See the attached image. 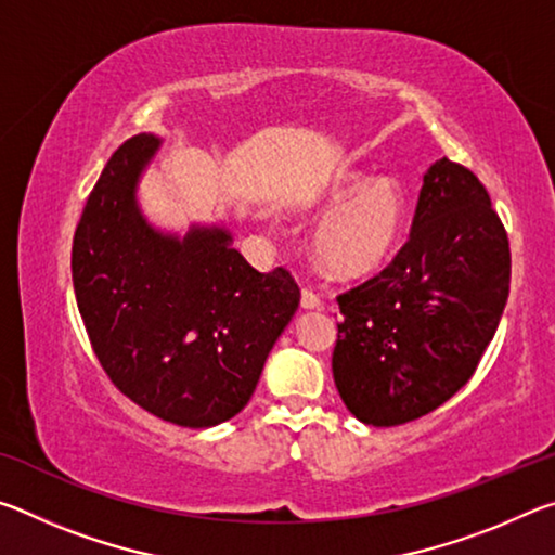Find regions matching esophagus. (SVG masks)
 <instances>
[{
  "label": "esophagus",
  "instance_id": "esophagus-1",
  "mask_svg": "<svg viewBox=\"0 0 555 555\" xmlns=\"http://www.w3.org/2000/svg\"><path fill=\"white\" fill-rule=\"evenodd\" d=\"M300 306L306 308V311H318V308H323V300L318 294H313L311 288H304V294H300Z\"/></svg>",
  "mask_w": 555,
  "mask_h": 555
}]
</instances>
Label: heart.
<instances>
[{
  "label": "heart",
  "mask_w": 555,
  "mask_h": 555,
  "mask_svg": "<svg viewBox=\"0 0 555 555\" xmlns=\"http://www.w3.org/2000/svg\"><path fill=\"white\" fill-rule=\"evenodd\" d=\"M315 212L325 218L313 237L318 264L337 279H362L393 257L406 230L409 205L393 178L352 168L325 183Z\"/></svg>",
  "instance_id": "heart-1"
}]
</instances>
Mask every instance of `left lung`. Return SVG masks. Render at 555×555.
I'll use <instances>...</instances> for the list:
<instances>
[{"label":"left lung","instance_id":"8db88e82","mask_svg":"<svg viewBox=\"0 0 555 555\" xmlns=\"http://www.w3.org/2000/svg\"><path fill=\"white\" fill-rule=\"evenodd\" d=\"M509 276V240L485 185L438 158L409 242L377 276L337 296L333 377L352 416L399 426L465 387L500 325Z\"/></svg>","mask_w":555,"mask_h":555}]
</instances>
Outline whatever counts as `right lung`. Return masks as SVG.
<instances>
[{
  "label": "right lung",
  "mask_w": 555,
  "mask_h": 555,
  "mask_svg": "<svg viewBox=\"0 0 555 555\" xmlns=\"http://www.w3.org/2000/svg\"><path fill=\"white\" fill-rule=\"evenodd\" d=\"M162 139L131 137L92 188L73 240V288L102 370L168 424L210 428L247 406L300 291L247 264L220 224L164 232L137 188Z\"/></svg>",
  "instance_id": "add662e5"
}]
</instances>
